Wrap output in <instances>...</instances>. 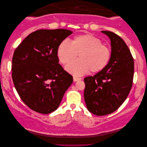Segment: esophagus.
I'll return each mask as SVG.
<instances>
[{
	"mask_svg": "<svg viewBox=\"0 0 147 147\" xmlns=\"http://www.w3.org/2000/svg\"><path fill=\"white\" fill-rule=\"evenodd\" d=\"M82 80L81 78H79L77 77H74V82H78V81H80V80Z\"/></svg>",
	"mask_w": 147,
	"mask_h": 147,
	"instance_id": "obj_1",
	"label": "esophagus"
}]
</instances>
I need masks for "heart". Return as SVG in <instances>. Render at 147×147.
<instances>
[{
  "label": "heart",
  "instance_id": "heart-1",
  "mask_svg": "<svg viewBox=\"0 0 147 147\" xmlns=\"http://www.w3.org/2000/svg\"><path fill=\"white\" fill-rule=\"evenodd\" d=\"M77 55L79 59L70 63L66 69L74 76H80L90 70L98 73L105 69L111 59L112 51L99 38L90 34L76 36L70 43L63 40L58 45L57 55L63 65L69 63Z\"/></svg>",
  "mask_w": 147,
  "mask_h": 147
}]
</instances>
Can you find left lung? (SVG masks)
I'll list each match as a JSON object with an SVG mask.
<instances>
[{
  "instance_id": "left-lung-1",
  "label": "left lung",
  "mask_w": 147,
  "mask_h": 147,
  "mask_svg": "<svg viewBox=\"0 0 147 147\" xmlns=\"http://www.w3.org/2000/svg\"><path fill=\"white\" fill-rule=\"evenodd\" d=\"M102 32L111 41V59L105 69L84 78L86 106L97 116L111 114L123 104L132 88L134 77V59L125 42L113 32Z\"/></svg>"
}]
</instances>
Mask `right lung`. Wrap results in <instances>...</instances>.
I'll return each mask as SVG.
<instances>
[{
    "label": "right lung",
    "mask_w": 147,
    "mask_h": 147,
    "mask_svg": "<svg viewBox=\"0 0 147 147\" xmlns=\"http://www.w3.org/2000/svg\"><path fill=\"white\" fill-rule=\"evenodd\" d=\"M72 34L67 29H40L16 48L12 79L21 99L34 111L47 114L59 107L73 77L59 64V44Z\"/></svg>",
    "instance_id": "right-lung-1"
}]
</instances>
